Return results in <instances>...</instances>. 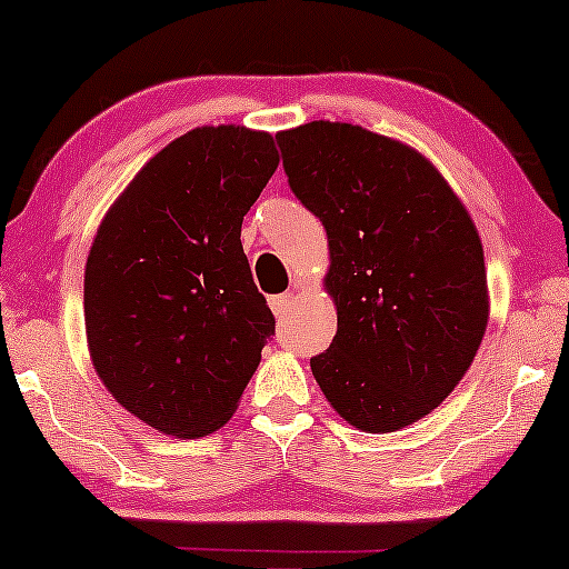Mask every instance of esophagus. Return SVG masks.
I'll return each instance as SVG.
<instances>
[{"label":"esophagus","instance_id":"1","mask_svg":"<svg viewBox=\"0 0 569 569\" xmlns=\"http://www.w3.org/2000/svg\"><path fill=\"white\" fill-rule=\"evenodd\" d=\"M295 302V295L292 292H284V295H274V298H269V306L274 310V316H284L290 306Z\"/></svg>","mask_w":569,"mask_h":569}]
</instances>
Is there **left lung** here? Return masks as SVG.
I'll return each instance as SVG.
<instances>
[{
    "label": "left lung",
    "mask_w": 569,
    "mask_h": 569,
    "mask_svg": "<svg viewBox=\"0 0 569 569\" xmlns=\"http://www.w3.org/2000/svg\"><path fill=\"white\" fill-rule=\"evenodd\" d=\"M290 189L329 238L337 337L310 360L333 411L396 432L440 407L485 339L477 224L440 170L399 139L310 121L277 134Z\"/></svg>",
    "instance_id": "1"
}]
</instances>
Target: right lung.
Here are the masks:
<instances>
[{"label": "right lung", "instance_id": "obj_1", "mask_svg": "<svg viewBox=\"0 0 569 569\" xmlns=\"http://www.w3.org/2000/svg\"><path fill=\"white\" fill-rule=\"evenodd\" d=\"M274 137L199 127L154 154L108 209L84 263L92 368L154 430L204 438L238 409L274 316L240 224L274 176Z\"/></svg>", "mask_w": 569, "mask_h": 569}]
</instances>
